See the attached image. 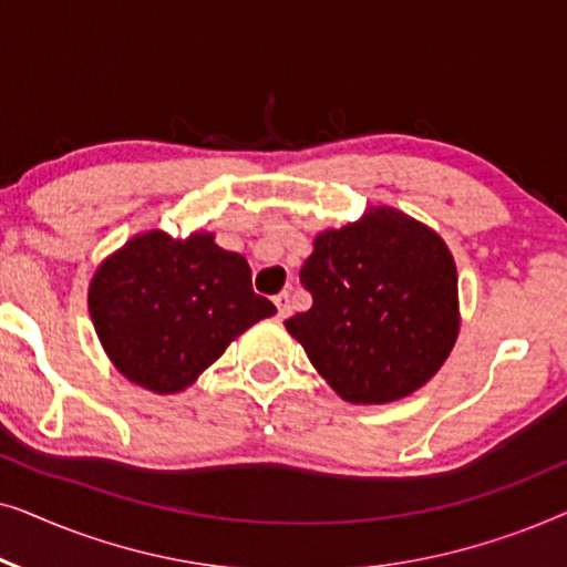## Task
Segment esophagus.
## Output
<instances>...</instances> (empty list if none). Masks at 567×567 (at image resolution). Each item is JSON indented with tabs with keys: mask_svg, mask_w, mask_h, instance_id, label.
Returning <instances> with one entry per match:
<instances>
[{
	"mask_svg": "<svg viewBox=\"0 0 567 567\" xmlns=\"http://www.w3.org/2000/svg\"><path fill=\"white\" fill-rule=\"evenodd\" d=\"M276 307H278V320H286V317L291 315V301H289V291H281L278 297L274 299Z\"/></svg>",
	"mask_w": 567,
	"mask_h": 567,
	"instance_id": "obj_1",
	"label": "esophagus"
}]
</instances>
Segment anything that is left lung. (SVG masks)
Returning <instances> with one entry per match:
<instances>
[{"mask_svg":"<svg viewBox=\"0 0 567 567\" xmlns=\"http://www.w3.org/2000/svg\"><path fill=\"white\" fill-rule=\"evenodd\" d=\"M301 266L312 293L286 320L324 382L353 405H384L429 382L460 336L456 262L429 224L392 206L322 229Z\"/></svg>","mask_w":567,"mask_h":567,"instance_id":"obj_1","label":"left lung"}]
</instances>
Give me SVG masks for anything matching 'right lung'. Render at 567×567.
<instances>
[{
	"label": "right lung",
	"mask_w": 567,
	"mask_h": 567,
	"mask_svg": "<svg viewBox=\"0 0 567 567\" xmlns=\"http://www.w3.org/2000/svg\"><path fill=\"white\" fill-rule=\"evenodd\" d=\"M87 307L107 359L154 394L188 390L231 340L276 312L252 291L250 266L212 231L150 229L100 262Z\"/></svg>",
	"instance_id": "1"
}]
</instances>
